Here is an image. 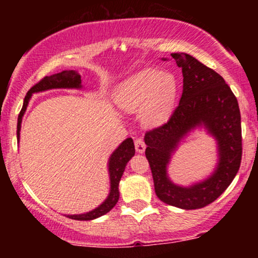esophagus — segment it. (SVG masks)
Returning a JSON list of instances; mask_svg holds the SVG:
<instances>
[{"instance_id": "1", "label": "esophagus", "mask_w": 258, "mask_h": 258, "mask_svg": "<svg viewBox=\"0 0 258 258\" xmlns=\"http://www.w3.org/2000/svg\"><path fill=\"white\" fill-rule=\"evenodd\" d=\"M146 147H147L146 142H144L142 138H137L135 141V148L138 153H143L144 150H146Z\"/></svg>"}]
</instances>
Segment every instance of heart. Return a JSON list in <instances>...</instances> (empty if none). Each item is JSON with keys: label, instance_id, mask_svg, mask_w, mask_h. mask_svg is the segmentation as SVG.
<instances>
[{"label": "heart", "instance_id": "1", "mask_svg": "<svg viewBox=\"0 0 258 258\" xmlns=\"http://www.w3.org/2000/svg\"><path fill=\"white\" fill-rule=\"evenodd\" d=\"M177 96L176 79L158 70H143L122 82L115 92V103L122 110L133 112L141 108L146 125L165 122L173 110Z\"/></svg>", "mask_w": 258, "mask_h": 258}]
</instances>
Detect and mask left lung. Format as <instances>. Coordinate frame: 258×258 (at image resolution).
Instances as JSON below:
<instances>
[{
	"mask_svg": "<svg viewBox=\"0 0 258 258\" xmlns=\"http://www.w3.org/2000/svg\"><path fill=\"white\" fill-rule=\"evenodd\" d=\"M171 55L182 69V97L167 122L146 132V156L156 197L162 203L184 210L201 209L226 190L240 167V110L236 97L220 74L189 54ZM198 124L205 125L218 139L220 162L209 180L183 188L167 178L166 165L179 139Z\"/></svg>",
	"mask_w": 258,
	"mask_h": 258,
	"instance_id": "obj_1",
	"label": "left lung"
}]
</instances>
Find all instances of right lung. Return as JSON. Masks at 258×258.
Here are the masks:
<instances>
[{
    "label": "right lung",
    "instance_id": "right-lung-1",
    "mask_svg": "<svg viewBox=\"0 0 258 258\" xmlns=\"http://www.w3.org/2000/svg\"><path fill=\"white\" fill-rule=\"evenodd\" d=\"M81 87V76L74 70H64V72L54 74L51 76H44L42 80L34 85L30 90L26 93L24 104H23L22 110H20L19 116H18V126H17V138L19 139L20 132V123H22V117L24 115L28 106L29 100L32 93L35 92L52 90V88H80ZM135 155V144H133L132 138H127L120 144V147L112 153L109 160V172H110V194H109L108 199H106L102 205L94 209L93 211L87 212L84 215H73L68 216L69 218L78 221H90L94 218L100 217V216L108 214L109 211L116 205L117 200H119V182L122 176L123 171H125L126 164L130 161V159Z\"/></svg>",
    "mask_w": 258,
    "mask_h": 258
}]
</instances>
